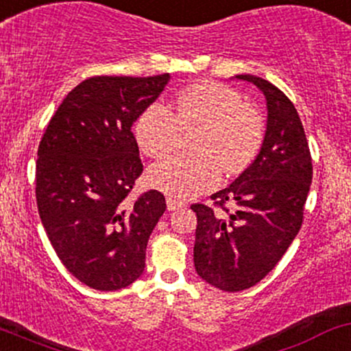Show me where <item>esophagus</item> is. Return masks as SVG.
<instances>
[{"mask_svg": "<svg viewBox=\"0 0 351 351\" xmlns=\"http://www.w3.org/2000/svg\"><path fill=\"white\" fill-rule=\"evenodd\" d=\"M167 205H168L169 211H175V210H180V208L186 206V203H184L183 199H176V198H171V196H169V198L167 199Z\"/></svg>", "mask_w": 351, "mask_h": 351, "instance_id": "34e87169", "label": "esophagus"}]
</instances>
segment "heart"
I'll return each mask as SVG.
<instances>
[{
	"label": "heart",
	"mask_w": 351,
	"mask_h": 351,
	"mask_svg": "<svg viewBox=\"0 0 351 351\" xmlns=\"http://www.w3.org/2000/svg\"><path fill=\"white\" fill-rule=\"evenodd\" d=\"M198 128L190 141V155L169 156L149 168V183L178 198L205 193L221 176L238 175L260 152L265 123L256 108L215 82L188 86L169 105L155 101L134 123V140L145 155L161 158L182 143V132Z\"/></svg>",
	"instance_id": "heart-1"
}]
</instances>
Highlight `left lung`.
Wrapping results in <instances>:
<instances>
[{
	"mask_svg": "<svg viewBox=\"0 0 351 351\" xmlns=\"http://www.w3.org/2000/svg\"><path fill=\"white\" fill-rule=\"evenodd\" d=\"M267 99V132L255 161L225 190L211 195L213 205H191L196 213L193 260L196 273L223 291L256 285L276 267L303 223L310 191L311 155L302 119L282 90L253 75ZM232 204L234 210H230Z\"/></svg>",
	"mask_w": 351,
	"mask_h": 351,
	"instance_id": "8db88e82",
	"label": "left lung"
}]
</instances>
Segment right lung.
<instances>
[{"label":"right lung","mask_w":351,"mask_h":351,"mask_svg":"<svg viewBox=\"0 0 351 351\" xmlns=\"http://www.w3.org/2000/svg\"><path fill=\"white\" fill-rule=\"evenodd\" d=\"M169 75L93 76L73 88L40 141L36 203L45 232L75 278L99 291L132 285L146 245L167 210L149 190L130 202L143 173L132 132Z\"/></svg>","instance_id":"obj_1"}]
</instances>
